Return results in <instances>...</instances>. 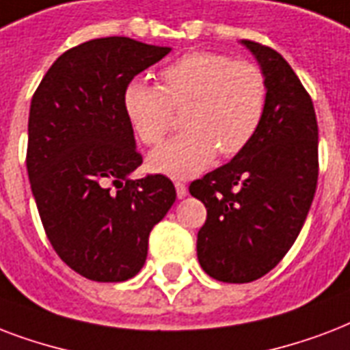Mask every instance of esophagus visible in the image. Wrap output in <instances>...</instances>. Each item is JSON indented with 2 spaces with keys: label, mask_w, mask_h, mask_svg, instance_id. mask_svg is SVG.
Instances as JSON below:
<instances>
[{
  "label": "esophagus",
  "mask_w": 350,
  "mask_h": 350,
  "mask_svg": "<svg viewBox=\"0 0 350 350\" xmlns=\"http://www.w3.org/2000/svg\"><path fill=\"white\" fill-rule=\"evenodd\" d=\"M175 189H177L178 199H183V197H186V193H188V188H186V184L180 183V180H177V183H175Z\"/></svg>",
  "instance_id": "1"
}]
</instances>
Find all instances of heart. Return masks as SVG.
I'll use <instances>...</instances> for the list:
<instances>
[{"instance_id":"heart-1","label":"heart","mask_w":350,"mask_h":350,"mask_svg":"<svg viewBox=\"0 0 350 350\" xmlns=\"http://www.w3.org/2000/svg\"><path fill=\"white\" fill-rule=\"evenodd\" d=\"M161 85L135 80L124 93L133 131L146 146H159L183 109L186 131L151 155V166L172 177L202 172L219 151L239 155L262 124L268 104L267 75L248 59L195 51L161 71Z\"/></svg>"}]
</instances>
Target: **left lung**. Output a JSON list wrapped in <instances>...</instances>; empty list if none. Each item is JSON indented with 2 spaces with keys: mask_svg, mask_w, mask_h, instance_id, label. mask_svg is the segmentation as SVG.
Masks as SVG:
<instances>
[{
  "mask_svg": "<svg viewBox=\"0 0 350 350\" xmlns=\"http://www.w3.org/2000/svg\"><path fill=\"white\" fill-rule=\"evenodd\" d=\"M243 43L267 75L262 124L239 155L189 184V193L206 206L197 257L223 283H250L278 267L305 224L319 173L310 94L278 51Z\"/></svg>",
  "mask_w": 350,
  "mask_h": 350,
  "instance_id": "obj_1",
  "label": "left lung"
}]
</instances>
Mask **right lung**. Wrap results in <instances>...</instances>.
<instances>
[{
  "label": "right lung",
  "instance_id": "add662e5",
  "mask_svg": "<svg viewBox=\"0 0 350 350\" xmlns=\"http://www.w3.org/2000/svg\"><path fill=\"white\" fill-rule=\"evenodd\" d=\"M126 36L65 51L32 94L27 173L43 230L59 259L100 283L144 267L153 226L175 202V186L142 164L124 109L126 88L170 53Z\"/></svg>",
  "mask_w": 350,
  "mask_h": 350
}]
</instances>
